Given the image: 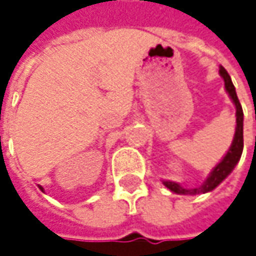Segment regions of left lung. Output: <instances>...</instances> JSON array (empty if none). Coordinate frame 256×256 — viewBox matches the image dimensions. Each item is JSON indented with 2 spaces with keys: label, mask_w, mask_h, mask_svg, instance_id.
Instances as JSON below:
<instances>
[{
  "label": "left lung",
  "mask_w": 256,
  "mask_h": 256,
  "mask_svg": "<svg viewBox=\"0 0 256 256\" xmlns=\"http://www.w3.org/2000/svg\"><path fill=\"white\" fill-rule=\"evenodd\" d=\"M220 74L224 78V84H226V90L231 98L234 106H236V133L231 142L230 150L227 151V154L224 156V158L214 168V170L209 174L208 179L203 182V185H200L198 188H184L180 186L178 182L174 180H163L164 186H168L172 192L176 194H190V196H196V194H204L209 192L212 190H215L224 179L227 178L232 172V169L236 168V164L238 163L240 157H242V151H243V110L242 105L238 102L234 84L231 81L228 72L221 66L220 68Z\"/></svg>",
  "instance_id": "8db88e82"
}]
</instances>
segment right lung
<instances>
[{
  "instance_id": "add662e5",
  "label": "right lung",
  "mask_w": 256,
  "mask_h": 256,
  "mask_svg": "<svg viewBox=\"0 0 256 256\" xmlns=\"http://www.w3.org/2000/svg\"><path fill=\"white\" fill-rule=\"evenodd\" d=\"M40 190H41V191H44V190H42V186H40Z\"/></svg>"
}]
</instances>
